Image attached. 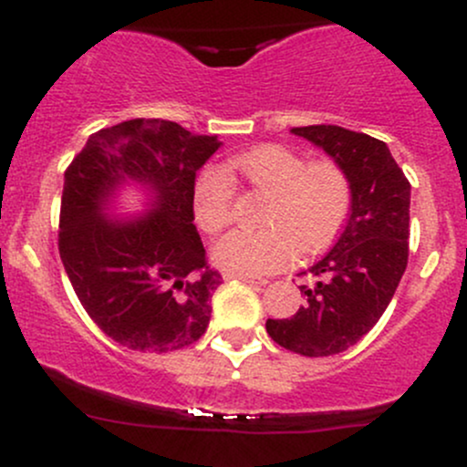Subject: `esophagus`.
Segmentation results:
<instances>
[{
  "label": "esophagus",
  "mask_w": 467,
  "mask_h": 467,
  "mask_svg": "<svg viewBox=\"0 0 467 467\" xmlns=\"http://www.w3.org/2000/svg\"><path fill=\"white\" fill-rule=\"evenodd\" d=\"M223 278L226 281H244V283H250V285H265V278H256V276H245V275H230V272H226L223 275Z\"/></svg>",
  "instance_id": "34e87169"
}]
</instances>
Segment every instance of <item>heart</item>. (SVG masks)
<instances>
[{
	"instance_id": "b5f03b06",
	"label": "heart",
	"mask_w": 467,
	"mask_h": 467,
	"mask_svg": "<svg viewBox=\"0 0 467 467\" xmlns=\"http://www.w3.org/2000/svg\"><path fill=\"white\" fill-rule=\"evenodd\" d=\"M267 200L261 230H233L213 245V261L230 275H270L292 259L294 248L309 254L325 248L342 228L351 208V180L334 160L307 162L283 144H261L226 162ZM195 223L215 234L233 219V186L215 169H203L192 182Z\"/></svg>"
}]
</instances>
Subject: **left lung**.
Returning a JSON list of instances; mask_svg holds the SVG:
<instances>
[{
  "mask_svg": "<svg viewBox=\"0 0 467 467\" xmlns=\"http://www.w3.org/2000/svg\"><path fill=\"white\" fill-rule=\"evenodd\" d=\"M351 180V213L323 259L301 272L307 301L289 318H267L276 345L307 358L334 356L371 331L389 307L409 264L410 182L389 147L367 133L337 125L294 127Z\"/></svg>",
  "mask_w": 467,
  "mask_h": 467,
  "instance_id": "obj_1",
  "label": "left lung"
}]
</instances>
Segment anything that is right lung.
<instances>
[{
  "mask_svg": "<svg viewBox=\"0 0 467 467\" xmlns=\"http://www.w3.org/2000/svg\"><path fill=\"white\" fill-rule=\"evenodd\" d=\"M219 147L178 122L133 118L92 133L67 166L58 254L89 318L127 349L178 351L211 323L222 275L208 267L191 189ZM127 183L148 189V213L111 220Z\"/></svg>",
  "mask_w": 467,
  "mask_h": 467,
  "instance_id": "obj_1",
  "label": "right lung"
}]
</instances>
